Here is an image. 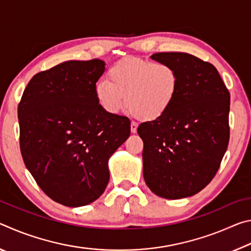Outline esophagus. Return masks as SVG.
Returning <instances> with one entry per match:
<instances>
[{
	"label": "esophagus",
	"instance_id": "esophagus-1",
	"mask_svg": "<svg viewBox=\"0 0 251 251\" xmlns=\"http://www.w3.org/2000/svg\"><path fill=\"white\" fill-rule=\"evenodd\" d=\"M137 127H138V125H137V123H135V122H131V124H130V131L131 133H136V131H137Z\"/></svg>",
	"mask_w": 251,
	"mask_h": 251
}]
</instances>
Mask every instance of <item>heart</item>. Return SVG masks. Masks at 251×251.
Listing matches in <instances>:
<instances>
[{"label": "heart", "mask_w": 251, "mask_h": 251, "mask_svg": "<svg viewBox=\"0 0 251 251\" xmlns=\"http://www.w3.org/2000/svg\"><path fill=\"white\" fill-rule=\"evenodd\" d=\"M108 82L95 87L99 104L105 112L116 114L125 101L136 117L156 121L172 107L179 91V75L165 62L126 57L109 67Z\"/></svg>", "instance_id": "heart-1"}]
</instances>
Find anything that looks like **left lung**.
<instances>
[{"label":"left lung","instance_id":"obj_1","mask_svg":"<svg viewBox=\"0 0 251 251\" xmlns=\"http://www.w3.org/2000/svg\"><path fill=\"white\" fill-rule=\"evenodd\" d=\"M151 57L175 67L179 91L163 117L138 126L144 179L159 197L193 196L215 177L227 151L230 94L216 67L192 54Z\"/></svg>","mask_w":251,"mask_h":251}]
</instances>
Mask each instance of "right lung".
I'll return each mask as SVG.
<instances>
[{"instance_id":"right-lung-1","label":"right lung","mask_w":251,"mask_h":251,"mask_svg":"<svg viewBox=\"0 0 251 251\" xmlns=\"http://www.w3.org/2000/svg\"><path fill=\"white\" fill-rule=\"evenodd\" d=\"M100 59L67 61L29 80L18 107L26 168L54 201H95L109 180L108 159L130 135V121L101 108L95 95Z\"/></svg>"}]
</instances>
